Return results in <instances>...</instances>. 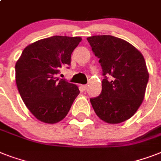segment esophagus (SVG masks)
Masks as SVG:
<instances>
[{
	"label": "esophagus",
	"instance_id": "34e87169",
	"mask_svg": "<svg viewBox=\"0 0 161 161\" xmlns=\"http://www.w3.org/2000/svg\"><path fill=\"white\" fill-rule=\"evenodd\" d=\"M87 88H88V86H87V85H82V86H81V89H82L83 91L87 90Z\"/></svg>",
	"mask_w": 161,
	"mask_h": 161
}]
</instances>
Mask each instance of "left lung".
Listing matches in <instances>:
<instances>
[{
    "label": "left lung",
    "instance_id": "left-lung-1",
    "mask_svg": "<svg viewBox=\"0 0 161 161\" xmlns=\"http://www.w3.org/2000/svg\"><path fill=\"white\" fill-rule=\"evenodd\" d=\"M87 40L99 58L104 76L102 92L90 98L91 104L104 122H124L135 114L145 98L149 80L145 58L133 45L119 37L101 35Z\"/></svg>",
    "mask_w": 161,
    "mask_h": 161
}]
</instances>
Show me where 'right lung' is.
<instances>
[{"mask_svg":"<svg viewBox=\"0 0 161 161\" xmlns=\"http://www.w3.org/2000/svg\"><path fill=\"white\" fill-rule=\"evenodd\" d=\"M82 38L53 36L25 47L16 63L19 93L38 120L55 124L68 114L79 94L78 86L57 78L60 68L70 65L71 55Z\"/></svg>","mask_w":161,"mask_h":161,"instance_id":"right-lung-1","label":"right lung"}]
</instances>
